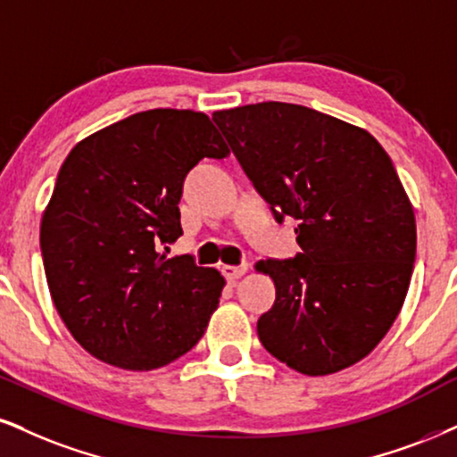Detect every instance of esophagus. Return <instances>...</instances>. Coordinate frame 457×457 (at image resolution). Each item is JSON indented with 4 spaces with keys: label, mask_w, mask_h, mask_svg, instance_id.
Returning a JSON list of instances; mask_svg holds the SVG:
<instances>
[{
    "label": "esophagus",
    "mask_w": 457,
    "mask_h": 457,
    "mask_svg": "<svg viewBox=\"0 0 457 457\" xmlns=\"http://www.w3.org/2000/svg\"><path fill=\"white\" fill-rule=\"evenodd\" d=\"M245 271H247V264H239V267H233V264H227V267H222L224 278L230 279V281L239 279L241 275H245Z\"/></svg>",
    "instance_id": "obj_1"
}]
</instances>
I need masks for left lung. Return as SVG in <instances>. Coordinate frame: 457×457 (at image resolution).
Returning <instances> with one entry per match:
<instances>
[{
  "instance_id": "left-lung-1",
  "label": "left lung",
  "mask_w": 457,
  "mask_h": 457,
  "mask_svg": "<svg viewBox=\"0 0 457 457\" xmlns=\"http://www.w3.org/2000/svg\"><path fill=\"white\" fill-rule=\"evenodd\" d=\"M275 222L295 218L301 252L264 261L275 305L258 339L298 373L356 364L407 296L415 216L387 152L364 129L305 105L264 101L212 118Z\"/></svg>"
}]
</instances>
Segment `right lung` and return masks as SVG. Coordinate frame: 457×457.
I'll return each mask as SVG.
<instances>
[{
    "mask_svg": "<svg viewBox=\"0 0 457 457\" xmlns=\"http://www.w3.org/2000/svg\"><path fill=\"white\" fill-rule=\"evenodd\" d=\"M224 156L210 118L190 110L139 112L67 154L39 247L56 312L95 358L150 370L199 343L222 275L159 247L182 235L178 205L190 169Z\"/></svg>",
    "mask_w": 457,
    "mask_h": 457,
    "instance_id": "obj_1",
    "label": "right lung"
}]
</instances>
